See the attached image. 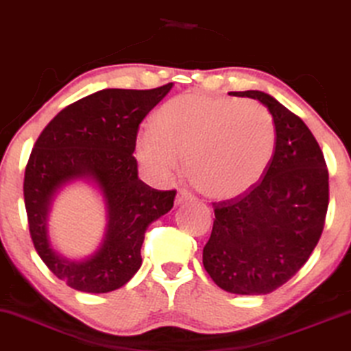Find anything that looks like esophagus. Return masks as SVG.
Masks as SVG:
<instances>
[{"label":"esophagus","mask_w":351,"mask_h":351,"mask_svg":"<svg viewBox=\"0 0 351 351\" xmlns=\"http://www.w3.org/2000/svg\"><path fill=\"white\" fill-rule=\"evenodd\" d=\"M191 199V195L190 193H186V191H179L177 193V196H176V204L179 206V204H184V202H186V201H190Z\"/></svg>","instance_id":"esophagus-1"}]
</instances>
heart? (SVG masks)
Here are the masks:
<instances>
[{"mask_svg": "<svg viewBox=\"0 0 351 351\" xmlns=\"http://www.w3.org/2000/svg\"><path fill=\"white\" fill-rule=\"evenodd\" d=\"M155 130L138 136L136 154L152 176L171 179L185 158L202 195L232 199L252 190L272 160L276 130L258 101L184 93L161 106Z\"/></svg>", "mask_w": 351, "mask_h": 351, "instance_id": "1", "label": "heart"}]
</instances>
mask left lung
<instances>
[{
	"label": "left lung",
	"instance_id": "8db88e82",
	"mask_svg": "<svg viewBox=\"0 0 351 351\" xmlns=\"http://www.w3.org/2000/svg\"><path fill=\"white\" fill-rule=\"evenodd\" d=\"M266 106L276 150L261 180L243 195L213 202L212 234L202 264L225 291L267 294L311 258L329 204V174L312 131L296 114L256 90L232 91Z\"/></svg>",
	"mask_w": 351,
	"mask_h": 351
}]
</instances>
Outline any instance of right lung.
I'll return each instance as SVG.
<instances>
[{"label":"right lung","instance_id":"obj_1","mask_svg":"<svg viewBox=\"0 0 351 351\" xmlns=\"http://www.w3.org/2000/svg\"><path fill=\"white\" fill-rule=\"evenodd\" d=\"M171 88L96 91L60 110L34 142L23 179L29 236L45 266L77 291L109 293L130 282L142 264L147 228L174 206L176 190L139 180L133 156L141 121ZM80 176L104 191L110 225L100 250L74 263L49 247L47 213L58 188Z\"/></svg>","mask_w":351,"mask_h":351}]
</instances>
